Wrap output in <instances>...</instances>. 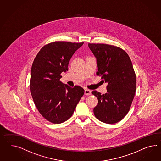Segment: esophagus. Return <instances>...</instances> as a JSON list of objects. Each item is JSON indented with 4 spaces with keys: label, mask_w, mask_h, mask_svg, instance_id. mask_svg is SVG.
<instances>
[{
    "label": "esophagus",
    "mask_w": 161,
    "mask_h": 161,
    "mask_svg": "<svg viewBox=\"0 0 161 161\" xmlns=\"http://www.w3.org/2000/svg\"><path fill=\"white\" fill-rule=\"evenodd\" d=\"M84 94L87 95V96H89L91 94V91L88 89H85L84 90Z\"/></svg>",
    "instance_id": "34e87169"
}]
</instances>
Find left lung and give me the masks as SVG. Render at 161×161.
Wrapping results in <instances>:
<instances>
[{
  "instance_id": "1",
  "label": "left lung",
  "mask_w": 161,
  "mask_h": 161,
  "mask_svg": "<svg viewBox=\"0 0 161 161\" xmlns=\"http://www.w3.org/2000/svg\"><path fill=\"white\" fill-rule=\"evenodd\" d=\"M88 47L97 58L96 74L108 83L107 93L92 92L98 101L94 115L106 124L117 123L129 112L135 96L136 79L132 62L125 51L117 46L88 43Z\"/></svg>"
}]
</instances>
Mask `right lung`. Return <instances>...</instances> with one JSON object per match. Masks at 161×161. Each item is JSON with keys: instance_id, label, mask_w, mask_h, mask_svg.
<instances>
[{"instance_id": "right-lung-1", "label": "right lung", "mask_w": 161, "mask_h": 161, "mask_svg": "<svg viewBox=\"0 0 161 161\" xmlns=\"http://www.w3.org/2000/svg\"><path fill=\"white\" fill-rule=\"evenodd\" d=\"M84 42L56 41L44 46L31 69L30 90L36 108L46 119L61 124L72 116L84 94L82 87L71 88L60 80L69 61Z\"/></svg>"}]
</instances>
